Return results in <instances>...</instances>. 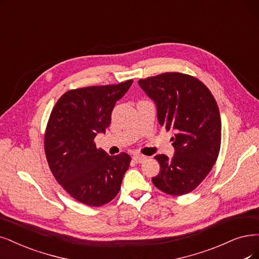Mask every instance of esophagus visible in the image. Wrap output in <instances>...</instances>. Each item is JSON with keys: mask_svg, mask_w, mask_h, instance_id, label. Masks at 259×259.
I'll list each match as a JSON object with an SVG mask.
<instances>
[{"mask_svg": "<svg viewBox=\"0 0 259 259\" xmlns=\"http://www.w3.org/2000/svg\"><path fill=\"white\" fill-rule=\"evenodd\" d=\"M147 157L144 156V155H140V154H136L133 155V160H135V162H137V163H142L143 161H144Z\"/></svg>", "mask_w": 259, "mask_h": 259, "instance_id": "obj_1", "label": "esophagus"}]
</instances>
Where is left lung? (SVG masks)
<instances>
[{
	"instance_id": "1",
	"label": "left lung",
	"mask_w": 259,
	"mask_h": 259,
	"mask_svg": "<svg viewBox=\"0 0 259 259\" xmlns=\"http://www.w3.org/2000/svg\"><path fill=\"white\" fill-rule=\"evenodd\" d=\"M139 84L157 105L158 120L175 131L174 157L157 155L160 173L151 178L162 192L185 195L192 192L214 165L221 147V117L207 86L192 75L164 72Z\"/></svg>"
}]
</instances>
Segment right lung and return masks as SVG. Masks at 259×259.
<instances>
[{"instance_id": "obj_1", "label": "right lung", "mask_w": 259, "mask_h": 259, "mask_svg": "<svg viewBox=\"0 0 259 259\" xmlns=\"http://www.w3.org/2000/svg\"><path fill=\"white\" fill-rule=\"evenodd\" d=\"M132 82L70 90L50 114L44 141L48 164L57 183L82 204L100 207L119 192L131 157L109 156L94 140L105 133L115 103Z\"/></svg>"}]
</instances>
